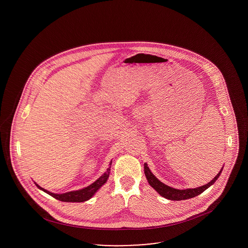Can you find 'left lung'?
I'll return each mask as SVG.
<instances>
[{"instance_id":"8db88e82","label":"left lung","mask_w":248,"mask_h":248,"mask_svg":"<svg viewBox=\"0 0 248 248\" xmlns=\"http://www.w3.org/2000/svg\"><path fill=\"white\" fill-rule=\"evenodd\" d=\"M222 169H223V167H222ZM222 169L218 172V174L214 177L209 183H207V184H205L202 187L194 188V189H178L172 188L170 186H167V185H165V183L161 182L152 173L151 169L148 167V165L144 164V173H145V176L147 177V180H148L149 184L162 197L172 201L188 200V199L193 198V197L199 195L202 192H203L205 189H207L210 186H212L213 184L216 182V180L220 176V174L222 172Z\"/></svg>"}]
</instances>
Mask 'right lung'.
<instances>
[{
    "label": "right lung",
    "mask_w": 248,
    "mask_h": 248,
    "mask_svg": "<svg viewBox=\"0 0 248 248\" xmlns=\"http://www.w3.org/2000/svg\"><path fill=\"white\" fill-rule=\"evenodd\" d=\"M112 164V162L110 161L109 163V166L108 168L107 169L106 172L101 176L100 177H98L94 183H92L91 185L85 187L82 189H78V190H72V191H69V192H66V193H54V192H51L47 189H44L42 187H40L37 183H35L36 186L40 189H42L43 191L46 192L49 195H51L52 197L56 198L59 201H62V202H85V201H88L89 199H91L94 195V193L100 189L108 180V178L109 177V173H110V165Z\"/></svg>",
    "instance_id": "right-lung-1"
}]
</instances>
